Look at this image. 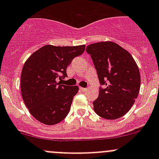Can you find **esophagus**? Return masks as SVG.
Instances as JSON below:
<instances>
[{
  "label": "esophagus",
  "instance_id": "obj_1",
  "mask_svg": "<svg viewBox=\"0 0 159 159\" xmlns=\"http://www.w3.org/2000/svg\"><path fill=\"white\" fill-rule=\"evenodd\" d=\"M80 90H81V91H86L88 89H86V88H80Z\"/></svg>",
  "mask_w": 159,
  "mask_h": 159
}]
</instances>
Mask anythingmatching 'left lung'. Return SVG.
I'll return each instance as SVG.
<instances>
[{"mask_svg": "<svg viewBox=\"0 0 159 159\" xmlns=\"http://www.w3.org/2000/svg\"><path fill=\"white\" fill-rule=\"evenodd\" d=\"M97 70L99 82L98 98L93 102L98 115L108 120L125 115L139 95L141 77L139 67L131 54L118 44L104 41L87 46Z\"/></svg>", "mask_w": 159, "mask_h": 159, "instance_id": "obj_1", "label": "left lung"}]
</instances>
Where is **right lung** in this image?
<instances>
[{
    "label": "right lung",
    "instance_id": "1",
    "mask_svg": "<svg viewBox=\"0 0 159 159\" xmlns=\"http://www.w3.org/2000/svg\"><path fill=\"white\" fill-rule=\"evenodd\" d=\"M85 45L73 47L45 45L34 52L22 68L20 91L32 116L44 125L63 121L69 112L78 86L57 83L67 77V67L84 53Z\"/></svg>",
    "mask_w": 159,
    "mask_h": 159
}]
</instances>
